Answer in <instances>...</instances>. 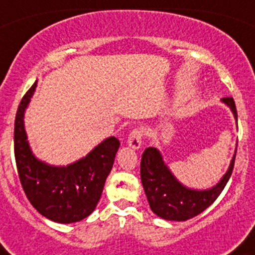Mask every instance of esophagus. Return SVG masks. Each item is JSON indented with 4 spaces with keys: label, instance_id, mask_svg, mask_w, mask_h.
<instances>
[{
    "label": "esophagus",
    "instance_id": "obj_1",
    "mask_svg": "<svg viewBox=\"0 0 255 255\" xmlns=\"http://www.w3.org/2000/svg\"><path fill=\"white\" fill-rule=\"evenodd\" d=\"M141 131L138 129L132 130L131 132L129 134V136H128V145H129L130 148H132V149H139L141 145Z\"/></svg>",
    "mask_w": 255,
    "mask_h": 255
}]
</instances>
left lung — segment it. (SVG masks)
<instances>
[{
    "label": "left lung",
    "mask_w": 255,
    "mask_h": 255,
    "mask_svg": "<svg viewBox=\"0 0 255 255\" xmlns=\"http://www.w3.org/2000/svg\"><path fill=\"white\" fill-rule=\"evenodd\" d=\"M221 102L230 108L238 124V112L233 98H222ZM235 155L236 148L229 168L216 185L208 189H194L179 181L157 148H147L141 155L140 179L153 213L167 221H186L202 213L226 186L233 173Z\"/></svg>",
    "instance_id": "8db88e82"
}]
</instances>
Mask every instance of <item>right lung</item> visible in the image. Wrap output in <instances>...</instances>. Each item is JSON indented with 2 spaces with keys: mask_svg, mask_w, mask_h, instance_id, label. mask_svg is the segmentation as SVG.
<instances>
[{
  "mask_svg": "<svg viewBox=\"0 0 255 255\" xmlns=\"http://www.w3.org/2000/svg\"><path fill=\"white\" fill-rule=\"evenodd\" d=\"M37 80L22 97L15 117L13 147L20 182L31 206L57 224L78 222L96 209L120 141L106 138L85 157L66 166L42 161L33 153L25 131V111L37 88Z\"/></svg>",
  "mask_w": 255,
  "mask_h": 255,
  "instance_id": "1",
  "label": "right lung"
}]
</instances>
